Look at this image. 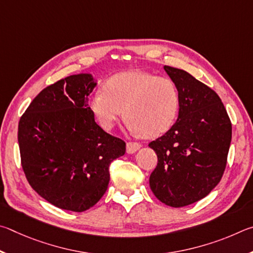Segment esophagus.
I'll use <instances>...</instances> for the list:
<instances>
[{"label":"esophagus","mask_w":253,"mask_h":253,"mask_svg":"<svg viewBox=\"0 0 253 253\" xmlns=\"http://www.w3.org/2000/svg\"><path fill=\"white\" fill-rule=\"evenodd\" d=\"M141 148V144L138 142H127L126 143V152L129 154L135 153Z\"/></svg>","instance_id":"obj_1"}]
</instances>
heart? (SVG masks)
<instances>
[{"label":"heart","instance_id":"heart-1","mask_svg":"<svg viewBox=\"0 0 253 253\" xmlns=\"http://www.w3.org/2000/svg\"><path fill=\"white\" fill-rule=\"evenodd\" d=\"M88 105L104 130L112 129L124 114L132 133L157 138L173 126L180 94L171 79L132 70L106 80L103 90L91 96Z\"/></svg>","mask_w":253,"mask_h":253}]
</instances>
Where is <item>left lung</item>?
I'll list each match as a JSON object with an SVG mask.
<instances>
[{
  "mask_svg": "<svg viewBox=\"0 0 253 253\" xmlns=\"http://www.w3.org/2000/svg\"><path fill=\"white\" fill-rule=\"evenodd\" d=\"M180 94L176 122L149 143L158 156L150 188L172 208L207 197L220 182L227 165L232 126L216 93L187 71L165 66Z\"/></svg>",
  "mask_w": 253,
  "mask_h": 253,
  "instance_id": "1",
  "label": "left lung"
}]
</instances>
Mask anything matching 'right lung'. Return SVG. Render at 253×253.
<instances>
[{
	"label": "right lung",
	"instance_id": "1",
	"mask_svg": "<svg viewBox=\"0 0 253 253\" xmlns=\"http://www.w3.org/2000/svg\"><path fill=\"white\" fill-rule=\"evenodd\" d=\"M92 74L66 77L44 88L19 122L22 168L39 196L60 209L83 212L103 197L109 167L126 142L99 126L87 104Z\"/></svg>",
	"mask_w": 253,
	"mask_h": 253
}]
</instances>
